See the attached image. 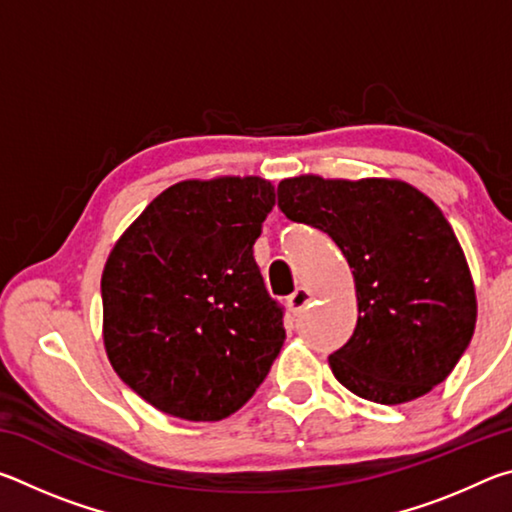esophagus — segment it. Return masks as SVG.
I'll use <instances>...</instances> for the list:
<instances>
[{"mask_svg":"<svg viewBox=\"0 0 512 512\" xmlns=\"http://www.w3.org/2000/svg\"><path fill=\"white\" fill-rule=\"evenodd\" d=\"M309 302H311V291L305 289V287H300V289H296V291L291 293L289 300H287V305H289V309L293 311V314H298V311L305 309Z\"/></svg>","mask_w":512,"mask_h":512,"instance_id":"1","label":"esophagus"}]
</instances>
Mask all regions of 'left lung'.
<instances>
[{
	"instance_id": "left-lung-1",
	"label": "left lung",
	"mask_w": 512,
	"mask_h": 512,
	"mask_svg": "<svg viewBox=\"0 0 512 512\" xmlns=\"http://www.w3.org/2000/svg\"><path fill=\"white\" fill-rule=\"evenodd\" d=\"M287 219L327 232L348 259L359 318L329 354L341 384L363 400L404 404L445 381L472 341L476 293L452 225L402 180L287 178Z\"/></svg>"
}]
</instances>
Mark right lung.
I'll list each match as a JSON object with an SVG mask.
<instances>
[{"label": "right lung", "mask_w": 512, "mask_h": 512, "mask_svg": "<svg viewBox=\"0 0 512 512\" xmlns=\"http://www.w3.org/2000/svg\"><path fill=\"white\" fill-rule=\"evenodd\" d=\"M275 205L257 176L183 180L153 198L101 275L103 345L126 386L192 422L239 411L287 339L253 244Z\"/></svg>", "instance_id": "obj_1"}]
</instances>
